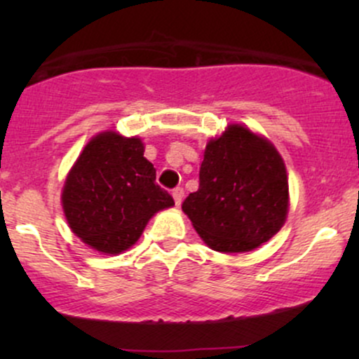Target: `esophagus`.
Listing matches in <instances>:
<instances>
[{
    "label": "esophagus",
    "instance_id": "34e87169",
    "mask_svg": "<svg viewBox=\"0 0 359 359\" xmlns=\"http://www.w3.org/2000/svg\"><path fill=\"white\" fill-rule=\"evenodd\" d=\"M172 196H174V201H175V205H180L184 199V189L182 187H175L174 191H172Z\"/></svg>",
    "mask_w": 359,
    "mask_h": 359
}]
</instances>
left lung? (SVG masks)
Here are the masks:
<instances>
[{
    "label": "left lung",
    "mask_w": 359,
    "mask_h": 359,
    "mask_svg": "<svg viewBox=\"0 0 359 359\" xmlns=\"http://www.w3.org/2000/svg\"><path fill=\"white\" fill-rule=\"evenodd\" d=\"M182 211L205 245L221 253L258 248L280 231L288 212L285 163L266 138L229 125L209 140L199 189Z\"/></svg>",
    "instance_id": "left-lung-1"
}]
</instances>
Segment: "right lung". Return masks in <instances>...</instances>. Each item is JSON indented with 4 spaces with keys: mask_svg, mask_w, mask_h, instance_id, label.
Masks as SVG:
<instances>
[{
    "mask_svg": "<svg viewBox=\"0 0 359 359\" xmlns=\"http://www.w3.org/2000/svg\"><path fill=\"white\" fill-rule=\"evenodd\" d=\"M137 137L102 131L84 147L62 189L72 233L90 248L116 255L133 246L155 212L174 199L155 182Z\"/></svg>",
    "mask_w": 359,
    "mask_h": 359,
    "instance_id": "obj_1",
    "label": "right lung"
}]
</instances>
